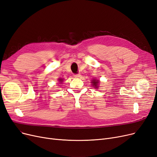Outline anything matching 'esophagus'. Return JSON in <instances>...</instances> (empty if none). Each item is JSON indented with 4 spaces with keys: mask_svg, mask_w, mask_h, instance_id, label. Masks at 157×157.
Segmentation results:
<instances>
[{
    "mask_svg": "<svg viewBox=\"0 0 157 157\" xmlns=\"http://www.w3.org/2000/svg\"><path fill=\"white\" fill-rule=\"evenodd\" d=\"M74 77L75 78H79L81 77V75H80L79 74H74Z\"/></svg>",
    "mask_w": 157,
    "mask_h": 157,
    "instance_id": "34e87169",
    "label": "esophagus"
}]
</instances>
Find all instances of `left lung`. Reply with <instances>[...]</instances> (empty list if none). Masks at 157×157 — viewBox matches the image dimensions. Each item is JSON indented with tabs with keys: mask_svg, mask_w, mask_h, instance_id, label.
Masks as SVG:
<instances>
[{
	"mask_svg": "<svg viewBox=\"0 0 157 157\" xmlns=\"http://www.w3.org/2000/svg\"><path fill=\"white\" fill-rule=\"evenodd\" d=\"M92 86H94V87L95 88H98L99 86H98V85H99L100 83V81L99 80H97V79H93L92 80Z\"/></svg>",
	"mask_w": 157,
	"mask_h": 157,
	"instance_id": "1",
	"label": "left lung"
}]
</instances>
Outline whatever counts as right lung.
Returning a JSON list of instances; mask_svg holds the SVG:
<instances>
[{"mask_svg": "<svg viewBox=\"0 0 157 157\" xmlns=\"http://www.w3.org/2000/svg\"><path fill=\"white\" fill-rule=\"evenodd\" d=\"M58 81H59V82L60 83H63V79H58Z\"/></svg>", "mask_w": 157, "mask_h": 157, "instance_id": "right-lung-1", "label": "right lung"}]
</instances>
